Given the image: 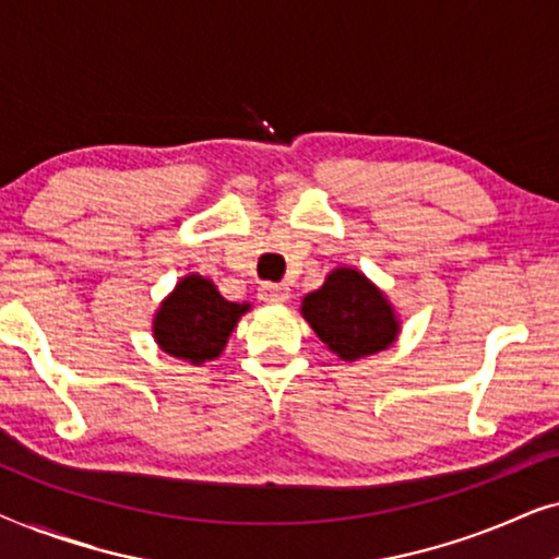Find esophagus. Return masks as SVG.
Wrapping results in <instances>:
<instances>
[{"label":"esophagus","instance_id":"obj_1","mask_svg":"<svg viewBox=\"0 0 559 559\" xmlns=\"http://www.w3.org/2000/svg\"><path fill=\"white\" fill-rule=\"evenodd\" d=\"M257 295H259V300H264V302H285V300H289V287L277 285V282H262Z\"/></svg>","mask_w":559,"mask_h":559}]
</instances>
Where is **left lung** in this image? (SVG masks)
Returning a JSON list of instances; mask_svg holds the SVG:
<instances>
[{
  "label": "left lung",
  "instance_id": "left-lung-1",
  "mask_svg": "<svg viewBox=\"0 0 559 559\" xmlns=\"http://www.w3.org/2000/svg\"><path fill=\"white\" fill-rule=\"evenodd\" d=\"M302 316L343 361L379 354L400 333L392 305L356 270H335L302 300Z\"/></svg>",
  "mask_w": 559,
  "mask_h": 559
}]
</instances>
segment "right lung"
Wrapping results in <instances>:
<instances>
[{
	"mask_svg": "<svg viewBox=\"0 0 559 559\" xmlns=\"http://www.w3.org/2000/svg\"><path fill=\"white\" fill-rule=\"evenodd\" d=\"M247 310V302L224 300L211 280L188 274L159 308L155 338L165 354L201 366L221 356L234 325Z\"/></svg>",
	"mask_w": 559,
	"mask_h": 559,
	"instance_id": "right-lung-1",
	"label": "right lung"
}]
</instances>
